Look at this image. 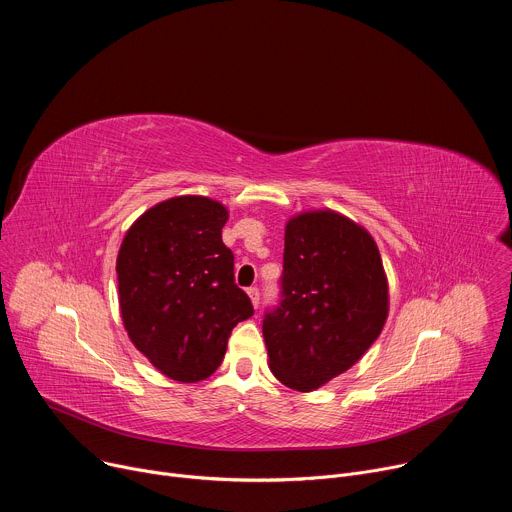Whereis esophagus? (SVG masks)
<instances>
[{"mask_svg": "<svg viewBox=\"0 0 512 512\" xmlns=\"http://www.w3.org/2000/svg\"><path fill=\"white\" fill-rule=\"evenodd\" d=\"M247 294H249V298H251L253 306H255V308H259V287H249V289H247Z\"/></svg>", "mask_w": 512, "mask_h": 512, "instance_id": "1", "label": "esophagus"}]
</instances>
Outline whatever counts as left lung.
<instances>
[{
    "label": "left lung",
    "mask_w": 512,
    "mask_h": 512,
    "mask_svg": "<svg viewBox=\"0 0 512 512\" xmlns=\"http://www.w3.org/2000/svg\"><path fill=\"white\" fill-rule=\"evenodd\" d=\"M279 304L265 312L271 373L302 393L348 371L379 338L389 287L373 237L332 210L285 225Z\"/></svg>",
    "instance_id": "1"
}]
</instances>
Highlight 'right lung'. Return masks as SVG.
<instances>
[{"instance_id": "obj_1", "label": "right lung", "mask_w": 512, "mask_h": 512, "mask_svg": "<svg viewBox=\"0 0 512 512\" xmlns=\"http://www.w3.org/2000/svg\"><path fill=\"white\" fill-rule=\"evenodd\" d=\"M227 208L178 196L143 212L117 255L119 306L135 348L180 383L221 367L233 328L253 316L223 243Z\"/></svg>"}]
</instances>
